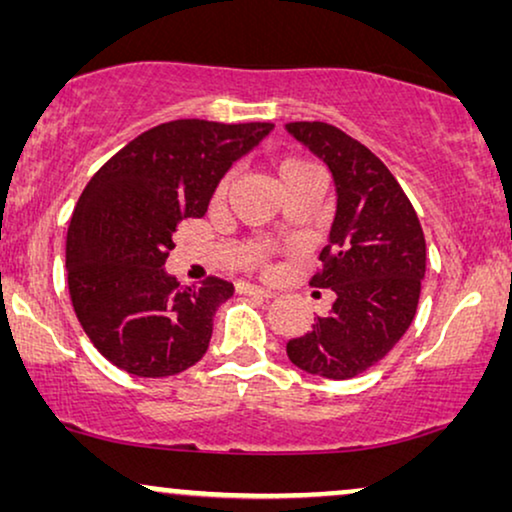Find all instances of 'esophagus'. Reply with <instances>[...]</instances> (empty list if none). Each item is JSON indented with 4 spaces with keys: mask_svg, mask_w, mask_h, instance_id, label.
<instances>
[{
    "mask_svg": "<svg viewBox=\"0 0 512 512\" xmlns=\"http://www.w3.org/2000/svg\"><path fill=\"white\" fill-rule=\"evenodd\" d=\"M240 291L247 293V296H256V298H272V296H275V291L261 289V286H251V284H242Z\"/></svg>",
    "mask_w": 512,
    "mask_h": 512,
    "instance_id": "obj_1",
    "label": "esophagus"
}]
</instances>
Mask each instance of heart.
I'll list each match as a JSON object with an SVG mask.
<instances>
[{
  "mask_svg": "<svg viewBox=\"0 0 512 512\" xmlns=\"http://www.w3.org/2000/svg\"><path fill=\"white\" fill-rule=\"evenodd\" d=\"M275 172H277L279 186L289 184V181L298 179V177H305V174H317L314 172V167L303 158H279V160H275ZM228 188H230V174H223V177L216 181V186L212 191L214 205H221V202L226 200Z\"/></svg>",
  "mask_w": 512,
  "mask_h": 512,
  "instance_id": "obj_1",
  "label": "heart"
}]
</instances>
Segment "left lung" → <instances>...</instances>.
<instances>
[{"label": "left lung", "instance_id": "1", "mask_svg": "<svg viewBox=\"0 0 512 512\" xmlns=\"http://www.w3.org/2000/svg\"><path fill=\"white\" fill-rule=\"evenodd\" d=\"M286 130L333 174L335 219L321 268L310 286L331 289L335 303L312 331L286 342L293 366L349 380L384 359L417 312L426 242L408 195L387 165L354 137L319 121Z\"/></svg>", "mask_w": 512, "mask_h": 512}]
</instances>
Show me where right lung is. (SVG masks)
<instances>
[{"label": "right lung", "instance_id": "1", "mask_svg": "<svg viewBox=\"0 0 512 512\" xmlns=\"http://www.w3.org/2000/svg\"><path fill=\"white\" fill-rule=\"evenodd\" d=\"M272 123H160L93 174L67 230V284L76 319L104 359L137 377H167L207 352L216 307L233 284L181 286L165 272L172 235L200 219L230 165Z\"/></svg>", "mask_w": 512, "mask_h": 512}]
</instances>
